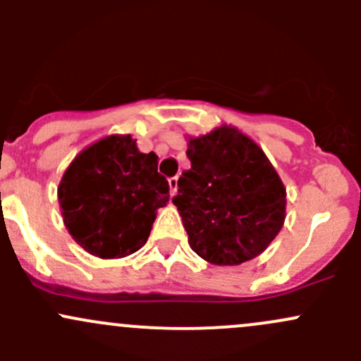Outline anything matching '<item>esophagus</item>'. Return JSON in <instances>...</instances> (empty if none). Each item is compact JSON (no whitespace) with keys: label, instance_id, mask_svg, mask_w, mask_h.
Returning a JSON list of instances; mask_svg holds the SVG:
<instances>
[{"label":"esophagus","instance_id":"34e87169","mask_svg":"<svg viewBox=\"0 0 361 361\" xmlns=\"http://www.w3.org/2000/svg\"><path fill=\"white\" fill-rule=\"evenodd\" d=\"M169 188H171V195H176V192H178V176H174V178H169Z\"/></svg>","mask_w":361,"mask_h":361}]
</instances>
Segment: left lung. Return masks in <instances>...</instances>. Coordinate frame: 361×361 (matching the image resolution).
<instances>
[{
    "instance_id": "1",
    "label": "left lung",
    "mask_w": 361,
    "mask_h": 361,
    "mask_svg": "<svg viewBox=\"0 0 361 361\" xmlns=\"http://www.w3.org/2000/svg\"><path fill=\"white\" fill-rule=\"evenodd\" d=\"M192 167L178 180L190 248L214 265H241L274 241L286 218V188L260 147L224 123L188 137Z\"/></svg>"
}]
</instances>
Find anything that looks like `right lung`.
Segmentation results:
<instances>
[{"mask_svg":"<svg viewBox=\"0 0 361 361\" xmlns=\"http://www.w3.org/2000/svg\"><path fill=\"white\" fill-rule=\"evenodd\" d=\"M159 157L141 154L130 134H111L83 148L57 187L61 214L87 253L122 258L147 243L159 207L169 202V183Z\"/></svg>","mask_w":361,"mask_h":361,"instance_id":"obj_1","label":"right lung"}]
</instances>
